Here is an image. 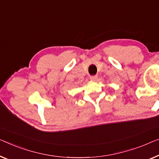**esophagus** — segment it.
I'll use <instances>...</instances> for the list:
<instances>
[{
	"mask_svg": "<svg viewBox=\"0 0 159 159\" xmlns=\"http://www.w3.org/2000/svg\"><path fill=\"white\" fill-rule=\"evenodd\" d=\"M97 79H98V75H91V76H90V79L91 80H96Z\"/></svg>",
	"mask_w": 159,
	"mask_h": 159,
	"instance_id": "1",
	"label": "esophagus"
}]
</instances>
